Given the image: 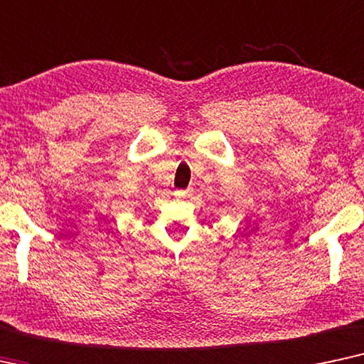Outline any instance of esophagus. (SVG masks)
<instances>
[{
  "label": "esophagus",
  "instance_id": "34e87169",
  "mask_svg": "<svg viewBox=\"0 0 364 364\" xmlns=\"http://www.w3.org/2000/svg\"><path fill=\"white\" fill-rule=\"evenodd\" d=\"M188 190H178V191H174V196H178V198H185V196H188Z\"/></svg>",
  "mask_w": 364,
  "mask_h": 364
}]
</instances>
